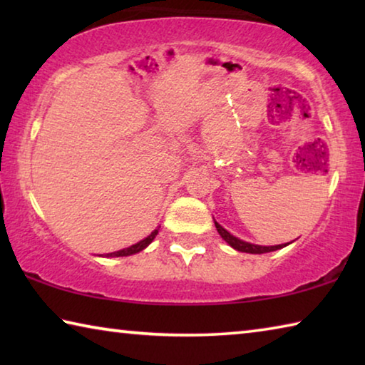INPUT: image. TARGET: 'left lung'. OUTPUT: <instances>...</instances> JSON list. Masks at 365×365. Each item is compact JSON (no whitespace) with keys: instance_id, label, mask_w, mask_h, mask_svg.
Returning a JSON list of instances; mask_svg holds the SVG:
<instances>
[{"instance_id":"left-lung-1","label":"left lung","mask_w":365,"mask_h":365,"mask_svg":"<svg viewBox=\"0 0 365 365\" xmlns=\"http://www.w3.org/2000/svg\"><path fill=\"white\" fill-rule=\"evenodd\" d=\"M215 228H217V232L220 233V237L225 240V242L232 246L233 250L237 251H242V252H250V255H262V252H270V251H277L283 248V246L287 245H277V246H259V245H251V243H246L243 240H238L237 237H233V235L228 233L224 227L219 225L217 222H215Z\"/></svg>"}]
</instances>
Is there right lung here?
<instances>
[{
	"label": "right lung",
	"instance_id": "right-lung-1",
	"mask_svg": "<svg viewBox=\"0 0 365 365\" xmlns=\"http://www.w3.org/2000/svg\"><path fill=\"white\" fill-rule=\"evenodd\" d=\"M158 235V230H154L150 237H146L145 240H141V242H138L137 245H132L130 248H125V250H120V251H115V252H109L108 256L110 257H119V256H130V255H135V252H140L141 250H145L148 245H150L154 238H156Z\"/></svg>",
	"mask_w": 365,
	"mask_h": 365
}]
</instances>
